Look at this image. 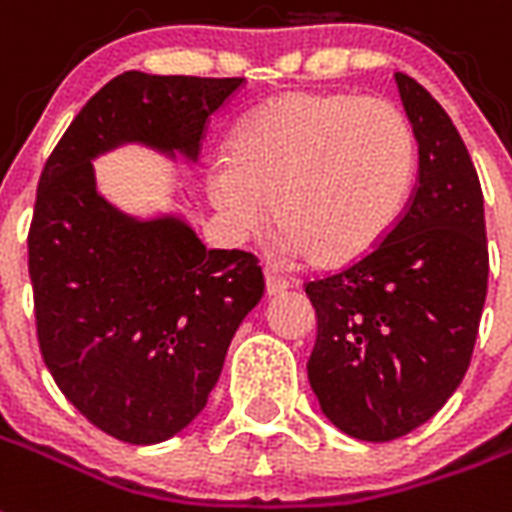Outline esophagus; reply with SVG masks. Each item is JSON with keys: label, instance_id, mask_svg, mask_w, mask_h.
<instances>
[{"label": "esophagus", "instance_id": "34e87169", "mask_svg": "<svg viewBox=\"0 0 512 512\" xmlns=\"http://www.w3.org/2000/svg\"><path fill=\"white\" fill-rule=\"evenodd\" d=\"M264 280H267V293H269V296H277V293L288 291V280H285L283 275H277V272L272 267L264 269Z\"/></svg>", "mask_w": 512, "mask_h": 512}]
</instances>
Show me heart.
<instances>
[{
    "mask_svg": "<svg viewBox=\"0 0 512 512\" xmlns=\"http://www.w3.org/2000/svg\"><path fill=\"white\" fill-rule=\"evenodd\" d=\"M417 170L406 114L347 90L291 93L261 106L208 173L213 205L240 235L272 216L315 264L366 259L398 227Z\"/></svg>",
    "mask_w": 512,
    "mask_h": 512,
    "instance_id": "1",
    "label": "heart"
}]
</instances>
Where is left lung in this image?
I'll return each mask as SVG.
<instances>
[{
    "label": "left lung",
    "mask_w": 512,
    "mask_h": 512,
    "mask_svg": "<svg viewBox=\"0 0 512 512\" xmlns=\"http://www.w3.org/2000/svg\"><path fill=\"white\" fill-rule=\"evenodd\" d=\"M419 144L398 227L366 259L304 283L318 339L307 374L320 408L360 441H395L451 398L473 358L489 245L475 165L443 106L403 71Z\"/></svg>",
    "instance_id": "obj_1"
}]
</instances>
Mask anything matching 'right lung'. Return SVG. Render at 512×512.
<instances>
[{
  "label": "right lung",
  "mask_w": 512,
  "mask_h": 512,
  "mask_svg": "<svg viewBox=\"0 0 512 512\" xmlns=\"http://www.w3.org/2000/svg\"><path fill=\"white\" fill-rule=\"evenodd\" d=\"M243 85L125 71L82 106L42 168L29 227L39 352L79 414L117 441H168L200 414L264 275L253 253L208 251L181 221L117 213L95 194L90 160L122 141L197 157Z\"/></svg>",
  "instance_id": "right-lung-1"
}]
</instances>
